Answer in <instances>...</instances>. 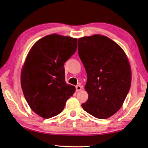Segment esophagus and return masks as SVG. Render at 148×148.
I'll return each instance as SVG.
<instances>
[{
  "mask_svg": "<svg viewBox=\"0 0 148 148\" xmlns=\"http://www.w3.org/2000/svg\"><path fill=\"white\" fill-rule=\"evenodd\" d=\"M82 86H80V85H76V92H78V91L81 90H82Z\"/></svg>",
  "mask_w": 148,
  "mask_h": 148,
  "instance_id": "34e87169",
  "label": "esophagus"
}]
</instances>
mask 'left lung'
Here are the masks:
<instances>
[{
	"mask_svg": "<svg viewBox=\"0 0 148 148\" xmlns=\"http://www.w3.org/2000/svg\"><path fill=\"white\" fill-rule=\"evenodd\" d=\"M78 54L87 74L88 98L83 109L97 119H108L121 108L130 89L127 56L119 45L101 35L79 38Z\"/></svg>",
	"mask_w": 148,
	"mask_h": 148,
	"instance_id": "1",
	"label": "left lung"
}]
</instances>
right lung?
I'll return each mask as SVG.
<instances>
[{
  "instance_id": "1",
  "label": "right lung",
  "mask_w": 148,
  "mask_h": 148,
  "mask_svg": "<svg viewBox=\"0 0 148 148\" xmlns=\"http://www.w3.org/2000/svg\"><path fill=\"white\" fill-rule=\"evenodd\" d=\"M77 40L56 34L37 41L29 50L21 71V83L29 106L50 119L63 111L76 88L65 82L64 64L76 52Z\"/></svg>"
}]
</instances>
